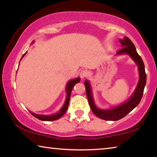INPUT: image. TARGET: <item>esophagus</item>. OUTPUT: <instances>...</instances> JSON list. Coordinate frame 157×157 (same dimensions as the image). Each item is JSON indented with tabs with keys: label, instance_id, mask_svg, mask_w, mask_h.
Wrapping results in <instances>:
<instances>
[{
	"label": "esophagus",
	"instance_id": "esophagus-1",
	"mask_svg": "<svg viewBox=\"0 0 157 157\" xmlns=\"http://www.w3.org/2000/svg\"><path fill=\"white\" fill-rule=\"evenodd\" d=\"M79 77H80L81 79H82L86 78V77L88 75V72L86 71H85V70H83V71H82L79 72Z\"/></svg>",
	"mask_w": 157,
	"mask_h": 157
}]
</instances>
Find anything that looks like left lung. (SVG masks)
I'll list each match as a JSON object with an SVG mask.
<instances>
[{"mask_svg":"<svg viewBox=\"0 0 157 157\" xmlns=\"http://www.w3.org/2000/svg\"><path fill=\"white\" fill-rule=\"evenodd\" d=\"M118 41L121 44V48L116 53V56L128 55L138 67L139 80L132 95L128 98L127 101L118 106L107 109H99L97 106L94 102L92 87L90 80L86 79L84 82L86 88V97L91 109L98 118L106 121H115L120 120L129 113L131 111H132L141 101L144 86L147 82V75L144 69V64L142 58L137 53L134 44L127 36H124L122 39H119Z\"/></svg>","mask_w":157,"mask_h":157,"instance_id":"1","label":"left lung"}]
</instances>
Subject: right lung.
<instances>
[{
  "instance_id": "right-lung-1",
  "label": "right lung",
  "mask_w": 157,
  "mask_h": 157,
  "mask_svg": "<svg viewBox=\"0 0 157 157\" xmlns=\"http://www.w3.org/2000/svg\"><path fill=\"white\" fill-rule=\"evenodd\" d=\"M34 43V41L32 42V44ZM27 52L22 56V57L21 58L20 60L22 59V58L25 56ZM79 81H80V78H77L75 79H71V80H69L68 82H67L66 86H65V92H66V98H65V101L64 102L63 105V106L60 108V109L58 112H56V113L51 114V115H44V114H36V113H32V112H31V111H30V113H31L32 115L34 116L35 118H38L39 120L44 121H53L58 120V119L61 118V117L64 115L65 112H66L67 107H68L69 102H70V98H71V94L72 88H73V86L75 85V84L79 82Z\"/></svg>"
}]
</instances>
